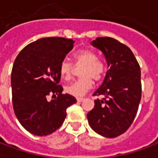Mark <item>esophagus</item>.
Returning a JSON list of instances; mask_svg holds the SVG:
<instances>
[{
	"instance_id": "1",
	"label": "esophagus",
	"mask_w": 158,
	"mask_h": 158,
	"mask_svg": "<svg viewBox=\"0 0 158 158\" xmlns=\"http://www.w3.org/2000/svg\"><path fill=\"white\" fill-rule=\"evenodd\" d=\"M84 98H83V97H77V101H78V102H83V101H84Z\"/></svg>"
}]
</instances>
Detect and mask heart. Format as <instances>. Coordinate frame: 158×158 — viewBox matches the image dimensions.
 Wrapping results in <instances>:
<instances>
[{
  "label": "heart",
  "mask_w": 158,
  "mask_h": 158,
  "mask_svg": "<svg viewBox=\"0 0 158 158\" xmlns=\"http://www.w3.org/2000/svg\"><path fill=\"white\" fill-rule=\"evenodd\" d=\"M76 67H83L79 75L80 79L66 86V92L72 96H83L92 87L93 81H100L106 72V67L98 60L95 52L89 50H80L74 55ZM74 72V66L67 60L60 63L59 73L63 79H69Z\"/></svg>",
  "instance_id": "obj_1"
}]
</instances>
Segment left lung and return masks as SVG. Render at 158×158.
<instances>
[{
    "instance_id": "8db88e82",
    "label": "left lung",
    "mask_w": 158,
    "mask_h": 158,
    "mask_svg": "<svg viewBox=\"0 0 158 158\" xmlns=\"http://www.w3.org/2000/svg\"><path fill=\"white\" fill-rule=\"evenodd\" d=\"M90 44L106 58L109 69L93 95L95 106L87 113L91 129L101 135L114 138L132 124L141 99L140 68L131 50L110 37H98Z\"/></svg>"
}]
</instances>
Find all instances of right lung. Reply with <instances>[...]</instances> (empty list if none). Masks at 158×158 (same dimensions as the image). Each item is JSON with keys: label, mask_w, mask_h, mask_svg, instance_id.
Returning a JSON list of instances; mask_svg holds the SVG:
<instances>
[{"label": "right lung", "mask_w": 158, "mask_h": 158, "mask_svg": "<svg viewBox=\"0 0 158 158\" xmlns=\"http://www.w3.org/2000/svg\"><path fill=\"white\" fill-rule=\"evenodd\" d=\"M73 44V40L62 37L42 38L26 45L14 61L11 74L13 110L23 127L35 135L55 132L67 116V108L77 102L71 95H63L58 85L60 63ZM50 94L58 96L49 102Z\"/></svg>", "instance_id": "1"}]
</instances>
